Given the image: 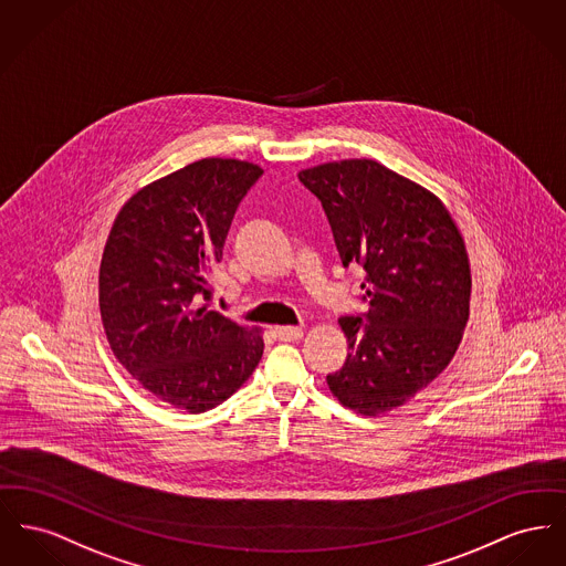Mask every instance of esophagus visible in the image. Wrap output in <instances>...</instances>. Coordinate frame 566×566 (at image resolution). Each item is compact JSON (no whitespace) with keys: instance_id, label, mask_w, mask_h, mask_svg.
<instances>
[{"instance_id":"34e87169","label":"esophagus","mask_w":566,"mask_h":566,"mask_svg":"<svg viewBox=\"0 0 566 566\" xmlns=\"http://www.w3.org/2000/svg\"><path fill=\"white\" fill-rule=\"evenodd\" d=\"M275 335H277V339H282V342H297L301 335H303V332H301V327L286 325V327H277Z\"/></svg>"}]
</instances>
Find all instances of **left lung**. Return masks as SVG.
<instances>
[{"label": "left lung", "instance_id": "obj_1", "mask_svg": "<svg viewBox=\"0 0 566 566\" xmlns=\"http://www.w3.org/2000/svg\"><path fill=\"white\" fill-rule=\"evenodd\" d=\"M321 200L342 265L366 271V314L342 316L344 366L327 376L344 406L378 415L401 406L449 366L468 321L464 241L444 205L374 160L301 170Z\"/></svg>", "mask_w": 566, "mask_h": 566}]
</instances>
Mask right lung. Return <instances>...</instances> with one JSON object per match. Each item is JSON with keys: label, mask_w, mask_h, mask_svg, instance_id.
Returning <instances> with one entry per match:
<instances>
[{"label": "right lung", "mask_w": 566, "mask_h": 566, "mask_svg": "<svg viewBox=\"0 0 566 566\" xmlns=\"http://www.w3.org/2000/svg\"><path fill=\"white\" fill-rule=\"evenodd\" d=\"M263 168L205 158L124 205L101 265L102 325L134 378L175 408L205 412L250 378L263 337L209 310V271Z\"/></svg>", "instance_id": "right-lung-1"}]
</instances>
